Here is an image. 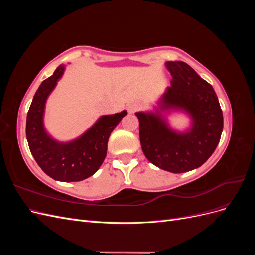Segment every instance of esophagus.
Masks as SVG:
<instances>
[{
  "label": "esophagus",
  "mask_w": 255,
  "mask_h": 255,
  "mask_svg": "<svg viewBox=\"0 0 255 255\" xmlns=\"http://www.w3.org/2000/svg\"><path fill=\"white\" fill-rule=\"evenodd\" d=\"M127 109H128V113H134V112H136L138 109H140V106L138 105L137 103H128V104L127 105Z\"/></svg>",
  "instance_id": "esophagus-1"
}]
</instances>
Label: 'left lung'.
<instances>
[{
    "instance_id": "left-lung-1",
    "label": "left lung",
    "mask_w": 255,
    "mask_h": 255,
    "mask_svg": "<svg viewBox=\"0 0 255 255\" xmlns=\"http://www.w3.org/2000/svg\"><path fill=\"white\" fill-rule=\"evenodd\" d=\"M171 85L160 96L153 111L137 112L141 149L149 161L163 170L183 173L202 166L219 143L223 116L211 84L184 61H167ZM185 113L190 127L173 129L167 115Z\"/></svg>"
}]
</instances>
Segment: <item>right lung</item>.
I'll list each match as a JSON object with an SVG mask.
<instances>
[{
  "mask_svg": "<svg viewBox=\"0 0 255 255\" xmlns=\"http://www.w3.org/2000/svg\"><path fill=\"white\" fill-rule=\"evenodd\" d=\"M65 69L66 65L58 66L37 89L26 117V139L30 153L45 174L60 182H79L95 174L101 167L109 138L128 112L103 115L75 139L56 140L44 127L45 103Z\"/></svg>",
  "mask_w": 255,
  "mask_h": 255,
  "instance_id": "obj_1",
  "label": "right lung"
}]
</instances>
